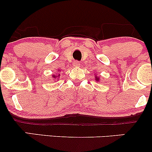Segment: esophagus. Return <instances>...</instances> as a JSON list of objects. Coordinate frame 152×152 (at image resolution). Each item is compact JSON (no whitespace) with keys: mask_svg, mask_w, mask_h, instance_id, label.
<instances>
[{"mask_svg":"<svg viewBox=\"0 0 152 152\" xmlns=\"http://www.w3.org/2000/svg\"><path fill=\"white\" fill-rule=\"evenodd\" d=\"M74 66H76V67H77V66H81V63H80L79 61H75L74 63Z\"/></svg>","mask_w":152,"mask_h":152,"instance_id":"esophagus-1","label":"esophagus"}]
</instances>
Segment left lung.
<instances>
[{
    "instance_id": "1",
    "label": "left lung",
    "mask_w": 152,
    "mask_h": 152,
    "mask_svg": "<svg viewBox=\"0 0 152 152\" xmlns=\"http://www.w3.org/2000/svg\"><path fill=\"white\" fill-rule=\"evenodd\" d=\"M95 79H96V81H99V78L98 76H96Z\"/></svg>"
}]
</instances>
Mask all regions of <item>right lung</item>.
<instances>
[{
	"label": "right lung",
	"mask_w": 152,
	"mask_h": 152,
	"mask_svg": "<svg viewBox=\"0 0 152 152\" xmlns=\"http://www.w3.org/2000/svg\"><path fill=\"white\" fill-rule=\"evenodd\" d=\"M58 76H59V75H58ZM53 78H56V76H53Z\"/></svg>",
	"instance_id": "add662e5"
}]
</instances>
